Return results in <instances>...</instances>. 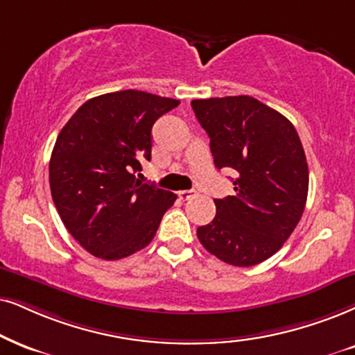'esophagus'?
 Segmentation results:
<instances>
[{
  "instance_id": "esophagus-1",
  "label": "esophagus",
  "mask_w": 355,
  "mask_h": 355,
  "mask_svg": "<svg viewBox=\"0 0 355 355\" xmlns=\"http://www.w3.org/2000/svg\"><path fill=\"white\" fill-rule=\"evenodd\" d=\"M191 196H195V191H193V190H182V191H178V198L183 200V201L190 200Z\"/></svg>"
}]
</instances>
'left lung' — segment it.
Masks as SVG:
<instances>
[{
	"mask_svg": "<svg viewBox=\"0 0 355 355\" xmlns=\"http://www.w3.org/2000/svg\"><path fill=\"white\" fill-rule=\"evenodd\" d=\"M216 168L236 170L234 196L196 230L203 248L236 267L257 266L284 245L302 218L308 164L293 124L252 96L193 100Z\"/></svg>",
	"mask_w": 355,
	"mask_h": 355,
	"instance_id": "1",
	"label": "left lung"
}]
</instances>
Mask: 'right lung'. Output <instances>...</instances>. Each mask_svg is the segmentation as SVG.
Instances as JSON below:
<instances>
[{
	"instance_id": "add662e5",
	"label": "right lung",
	"mask_w": 355,
	"mask_h": 355,
	"mask_svg": "<svg viewBox=\"0 0 355 355\" xmlns=\"http://www.w3.org/2000/svg\"><path fill=\"white\" fill-rule=\"evenodd\" d=\"M178 100L137 89L83 103L53 146L52 200L75 241L95 257L118 260L144 249L177 195L136 178L150 160L152 125Z\"/></svg>"
}]
</instances>
